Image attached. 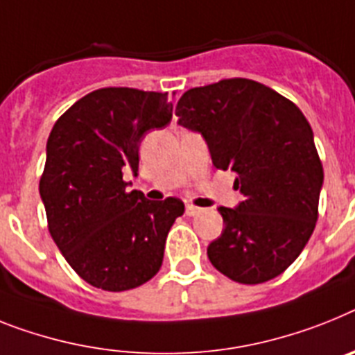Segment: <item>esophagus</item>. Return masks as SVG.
Instances as JSON below:
<instances>
[{
    "instance_id": "obj_1",
    "label": "esophagus",
    "mask_w": 355,
    "mask_h": 355,
    "mask_svg": "<svg viewBox=\"0 0 355 355\" xmlns=\"http://www.w3.org/2000/svg\"><path fill=\"white\" fill-rule=\"evenodd\" d=\"M200 213H202L200 207H196V205H193V204H187L186 205V214H187V216H196V214H200Z\"/></svg>"
}]
</instances>
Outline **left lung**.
<instances>
[{"mask_svg":"<svg viewBox=\"0 0 355 355\" xmlns=\"http://www.w3.org/2000/svg\"><path fill=\"white\" fill-rule=\"evenodd\" d=\"M178 124L207 142L214 168L236 173L245 200L218 207L222 234L209 261L233 282L276 278L306 245L318 220L323 166L314 133L293 101L251 79L191 88L177 104Z\"/></svg>","mask_w":355,"mask_h":355,"instance_id":"left-lung-1","label":"left lung"}]
</instances>
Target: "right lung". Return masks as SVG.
Here are the masks:
<instances>
[{"label":"right lung","mask_w":355,"mask_h":355,"mask_svg":"<svg viewBox=\"0 0 355 355\" xmlns=\"http://www.w3.org/2000/svg\"><path fill=\"white\" fill-rule=\"evenodd\" d=\"M168 94L101 88L85 95L53 124L40 180L49 231L64 260L86 284L130 291L159 272L178 198L148 200L128 191L139 173V146L150 130L168 126Z\"/></svg>","instance_id":"obj_1"}]
</instances>
